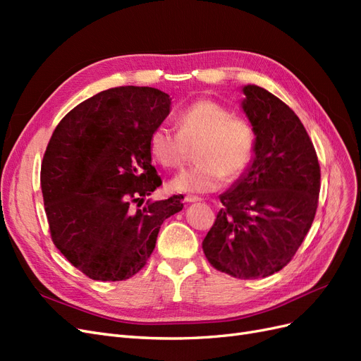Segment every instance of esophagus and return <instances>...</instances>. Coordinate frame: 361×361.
<instances>
[{
    "instance_id": "obj_1",
    "label": "esophagus",
    "mask_w": 361,
    "mask_h": 361,
    "mask_svg": "<svg viewBox=\"0 0 361 361\" xmlns=\"http://www.w3.org/2000/svg\"><path fill=\"white\" fill-rule=\"evenodd\" d=\"M203 199L202 197H199V195H192V194H188L187 197H185V202H188V203H194V202H202Z\"/></svg>"
}]
</instances>
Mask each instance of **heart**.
<instances>
[{
    "instance_id": "obj_1",
    "label": "heart",
    "mask_w": 361,
    "mask_h": 361,
    "mask_svg": "<svg viewBox=\"0 0 361 361\" xmlns=\"http://www.w3.org/2000/svg\"><path fill=\"white\" fill-rule=\"evenodd\" d=\"M178 133L159 125L150 134L152 155L166 169H180L195 150L194 167L173 178L180 192H211L248 170L256 154V130L247 118L212 99H199L178 116Z\"/></svg>"
}]
</instances>
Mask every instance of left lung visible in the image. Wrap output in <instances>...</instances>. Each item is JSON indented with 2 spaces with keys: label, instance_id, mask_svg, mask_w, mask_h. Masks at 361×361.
<instances>
[{
  "label": "left lung",
  "instance_id": "1",
  "mask_svg": "<svg viewBox=\"0 0 361 361\" xmlns=\"http://www.w3.org/2000/svg\"><path fill=\"white\" fill-rule=\"evenodd\" d=\"M243 110L256 130V154L244 176L220 195L223 207L203 239L209 264L241 280L285 268L318 209L321 169L301 120L277 96L245 85Z\"/></svg>",
  "mask_w": 361,
  "mask_h": 361
}]
</instances>
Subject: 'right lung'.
Listing matches in <instances>:
<instances>
[{"mask_svg": "<svg viewBox=\"0 0 361 361\" xmlns=\"http://www.w3.org/2000/svg\"><path fill=\"white\" fill-rule=\"evenodd\" d=\"M170 104L154 87H116L76 105L52 133L40 170L51 238L89 279L135 276L164 220L182 211L183 195L141 206L162 183L149 140Z\"/></svg>", "mask_w": 361, "mask_h": 361, "instance_id": "right-lung-1", "label": "right lung"}]
</instances>
